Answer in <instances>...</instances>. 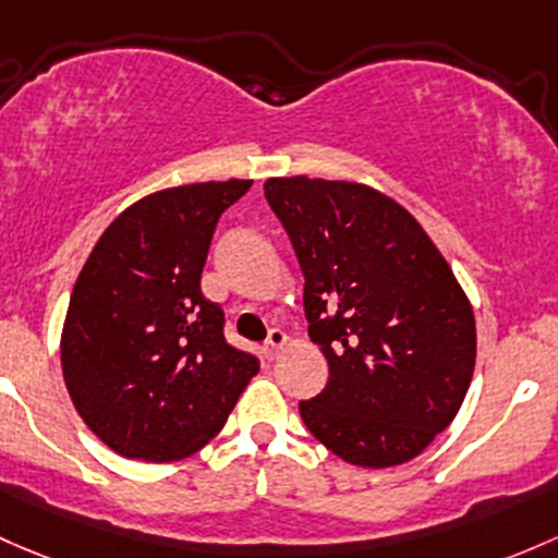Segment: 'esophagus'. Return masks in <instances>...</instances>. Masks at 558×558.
Wrapping results in <instances>:
<instances>
[{"label":"esophagus","mask_w":558,"mask_h":558,"mask_svg":"<svg viewBox=\"0 0 558 558\" xmlns=\"http://www.w3.org/2000/svg\"><path fill=\"white\" fill-rule=\"evenodd\" d=\"M286 342H289V337H286L280 328H272V331H269V337H267V342H264L262 355L267 357V361H275V357L280 355V350L286 348Z\"/></svg>","instance_id":"34e87169"}]
</instances>
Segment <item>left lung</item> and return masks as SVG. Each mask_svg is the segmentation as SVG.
Listing matches in <instances>:
<instances>
[{"label":"left lung","instance_id":"obj_1","mask_svg":"<svg viewBox=\"0 0 558 558\" xmlns=\"http://www.w3.org/2000/svg\"><path fill=\"white\" fill-rule=\"evenodd\" d=\"M264 197L304 275L310 339L328 383L299 401L307 430L350 465L417 457L460 412L476 320L454 272L396 201L353 181L267 179Z\"/></svg>","mask_w":558,"mask_h":558}]
</instances>
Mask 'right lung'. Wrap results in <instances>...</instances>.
I'll list each match as a JSON object with an SVG mask.
<instances>
[{
    "instance_id": "right-lung-1",
    "label": "right lung",
    "mask_w": 558,
    "mask_h": 558,
    "mask_svg": "<svg viewBox=\"0 0 558 558\" xmlns=\"http://www.w3.org/2000/svg\"><path fill=\"white\" fill-rule=\"evenodd\" d=\"M248 190L230 179L155 192L111 221L82 267L61 337L63 383L117 454H195L259 372L201 291L219 216Z\"/></svg>"
}]
</instances>
